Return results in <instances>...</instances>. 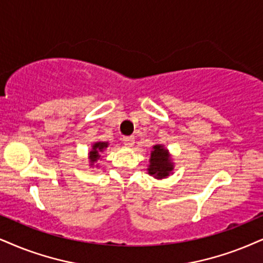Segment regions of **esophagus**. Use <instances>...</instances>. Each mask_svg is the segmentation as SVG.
<instances>
[{
  "label": "esophagus",
  "mask_w": 263,
  "mask_h": 263,
  "mask_svg": "<svg viewBox=\"0 0 263 263\" xmlns=\"http://www.w3.org/2000/svg\"><path fill=\"white\" fill-rule=\"evenodd\" d=\"M122 142H124V144L127 145V147H132V145L135 144V137L134 136H125V137L122 138Z\"/></svg>",
  "instance_id": "esophagus-1"
}]
</instances>
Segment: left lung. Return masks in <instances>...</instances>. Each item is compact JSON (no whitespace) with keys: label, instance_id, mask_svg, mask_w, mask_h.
<instances>
[{"label":"left lung","instance_id":"left-lung-1","mask_svg":"<svg viewBox=\"0 0 263 263\" xmlns=\"http://www.w3.org/2000/svg\"><path fill=\"white\" fill-rule=\"evenodd\" d=\"M174 165L168 159L167 151L160 144L153 147L151 154V165H149V174L154 175L156 178H164L172 171Z\"/></svg>","mask_w":263,"mask_h":263}]
</instances>
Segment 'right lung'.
Returning a JSON list of instances; mask_svg holds the SVG:
<instances>
[{
  "label": "right lung",
  "mask_w": 263,
  "mask_h": 263,
  "mask_svg": "<svg viewBox=\"0 0 263 263\" xmlns=\"http://www.w3.org/2000/svg\"><path fill=\"white\" fill-rule=\"evenodd\" d=\"M108 147V143L105 142H97L95 143V145H93L92 151L89 152V161L92 162V165L95 164L96 161H97V159L101 158V155H99V153L104 151L105 148Z\"/></svg>",
  "instance_id": "add662e5"
}]
</instances>
